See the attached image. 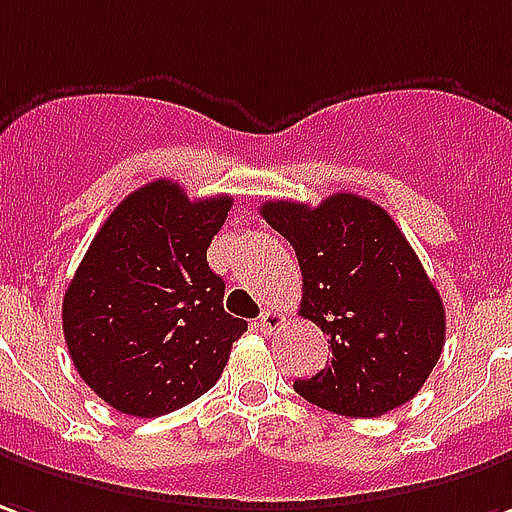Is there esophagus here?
<instances>
[{"instance_id":"obj_1","label":"esophagus","mask_w":512,"mask_h":512,"mask_svg":"<svg viewBox=\"0 0 512 512\" xmlns=\"http://www.w3.org/2000/svg\"><path fill=\"white\" fill-rule=\"evenodd\" d=\"M282 313L280 310H266V313H260V318H257V327L263 332H271V330H277L282 324Z\"/></svg>"}]
</instances>
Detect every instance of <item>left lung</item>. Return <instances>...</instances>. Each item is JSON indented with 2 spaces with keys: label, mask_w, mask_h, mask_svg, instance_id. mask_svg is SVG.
I'll return each instance as SVG.
<instances>
[{
  "label": "left lung",
  "mask_w": 512,
  "mask_h": 512,
  "mask_svg": "<svg viewBox=\"0 0 512 512\" xmlns=\"http://www.w3.org/2000/svg\"><path fill=\"white\" fill-rule=\"evenodd\" d=\"M260 216L293 246L302 268L299 316L327 335L332 357L293 391L349 418L410 402L446 341L441 293L396 221L355 194L318 207L263 202Z\"/></svg>",
  "instance_id": "8db88e82"
}]
</instances>
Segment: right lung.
<instances>
[{
  "label": "right lung",
  "mask_w": 512,
  "mask_h": 512,
  "mask_svg": "<svg viewBox=\"0 0 512 512\" xmlns=\"http://www.w3.org/2000/svg\"><path fill=\"white\" fill-rule=\"evenodd\" d=\"M230 196L188 199L177 182L132 191L63 296V335L85 385L119 413L166 416L210 391L246 332L224 313L207 246Z\"/></svg>",
  "instance_id": "obj_1"
}]
</instances>
